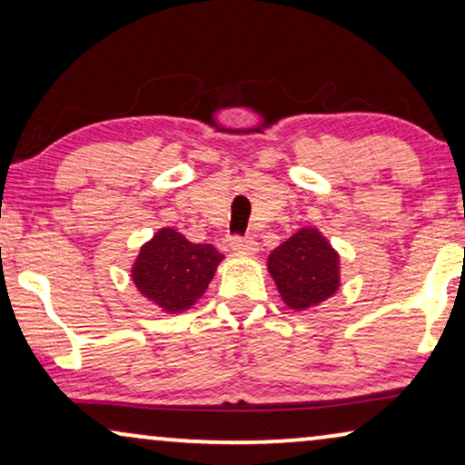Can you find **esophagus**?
Masks as SVG:
<instances>
[{"instance_id":"esophagus-1","label":"esophagus","mask_w":465,"mask_h":465,"mask_svg":"<svg viewBox=\"0 0 465 465\" xmlns=\"http://www.w3.org/2000/svg\"><path fill=\"white\" fill-rule=\"evenodd\" d=\"M231 250L239 253H256L258 243L253 237H232L231 239Z\"/></svg>"}]
</instances>
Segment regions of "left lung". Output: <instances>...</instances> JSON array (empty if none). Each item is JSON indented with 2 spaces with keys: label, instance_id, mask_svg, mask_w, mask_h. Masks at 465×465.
<instances>
[{
  "label": "left lung",
  "instance_id": "8db88e82",
  "mask_svg": "<svg viewBox=\"0 0 465 465\" xmlns=\"http://www.w3.org/2000/svg\"><path fill=\"white\" fill-rule=\"evenodd\" d=\"M269 272L290 309L315 307L339 290V253L315 228H301L269 256Z\"/></svg>",
  "mask_w": 465,
  "mask_h": 465
}]
</instances>
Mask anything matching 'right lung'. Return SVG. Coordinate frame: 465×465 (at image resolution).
Instances as JSON below:
<instances>
[{
    "mask_svg": "<svg viewBox=\"0 0 465 465\" xmlns=\"http://www.w3.org/2000/svg\"><path fill=\"white\" fill-rule=\"evenodd\" d=\"M222 258L213 245L193 243L173 228H163L139 250L133 282L163 311L180 313L205 294Z\"/></svg>",
    "mask_w": 465,
    "mask_h": 465,
    "instance_id": "1",
    "label": "right lung"
}]
</instances>
